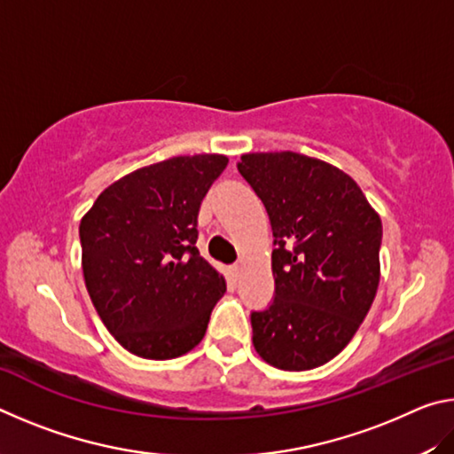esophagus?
I'll return each mask as SVG.
<instances>
[{"label":"esophagus","instance_id":"1","mask_svg":"<svg viewBox=\"0 0 454 454\" xmlns=\"http://www.w3.org/2000/svg\"><path fill=\"white\" fill-rule=\"evenodd\" d=\"M230 270H232V274L238 278V276L242 274V264H232V266H230Z\"/></svg>","mask_w":454,"mask_h":454}]
</instances>
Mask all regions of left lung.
Wrapping results in <instances>:
<instances>
[{
	"label": "left lung",
	"mask_w": 454,
	"mask_h": 454,
	"mask_svg": "<svg viewBox=\"0 0 454 454\" xmlns=\"http://www.w3.org/2000/svg\"><path fill=\"white\" fill-rule=\"evenodd\" d=\"M238 172L272 226L274 301L250 314L268 364L310 371L333 360L364 320L380 280L382 224L358 184L296 152L244 153Z\"/></svg>",
	"instance_id": "8db88e82"
}]
</instances>
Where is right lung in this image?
<instances>
[{
    "label": "right lung",
    "instance_id": "right-lung-1",
    "mask_svg": "<svg viewBox=\"0 0 454 454\" xmlns=\"http://www.w3.org/2000/svg\"><path fill=\"white\" fill-rule=\"evenodd\" d=\"M226 156H178L107 186L80 222L83 280L128 352L186 355L202 340L226 282L200 256L198 212Z\"/></svg>",
    "mask_w": 454,
    "mask_h": 454
}]
</instances>
